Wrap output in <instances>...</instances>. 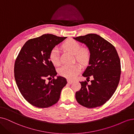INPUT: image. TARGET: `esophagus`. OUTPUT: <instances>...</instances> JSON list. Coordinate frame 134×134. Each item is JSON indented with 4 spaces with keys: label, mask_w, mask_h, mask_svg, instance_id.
I'll use <instances>...</instances> for the list:
<instances>
[{
    "label": "esophagus",
    "mask_w": 134,
    "mask_h": 134,
    "mask_svg": "<svg viewBox=\"0 0 134 134\" xmlns=\"http://www.w3.org/2000/svg\"><path fill=\"white\" fill-rule=\"evenodd\" d=\"M73 82V81H72V80H67V82H68V83H69V84L72 83Z\"/></svg>",
    "instance_id": "34e87169"
}]
</instances>
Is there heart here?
<instances>
[{
    "label": "heart",
    "mask_w": 134,
    "mask_h": 134,
    "mask_svg": "<svg viewBox=\"0 0 134 134\" xmlns=\"http://www.w3.org/2000/svg\"><path fill=\"white\" fill-rule=\"evenodd\" d=\"M62 48L71 54L75 55V59L82 65L85 66L90 59V52L86 48H81L79 43L72 39H69L63 43ZM49 59L51 62L54 66H58L60 63L59 53L57 48L52 49L49 53ZM81 67L78 64L73 65H64L59 69V75L68 80H73L81 71Z\"/></svg>",
    "instance_id": "1"
}]
</instances>
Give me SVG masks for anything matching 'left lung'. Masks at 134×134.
<instances>
[{"mask_svg":"<svg viewBox=\"0 0 134 134\" xmlns=\"http://www.w3.org/2000/svg\"><path fill=\"white\" fill-rule=\"evenodd\" d=\"M73 38L85 44L90 52V66L82 76L93 77L90 84L87 80L80 82L81 88L76 92V100L87 108L101 106L110 100L119 83L121 64L118 53L113 44L96 34Z\"/></svg>","mask_w":134,"mask_h":134,"instance_id":"obj_1","label":"left lung"}]
</instances>
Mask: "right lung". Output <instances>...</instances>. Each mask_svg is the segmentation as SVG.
I'll return each instance as SVG.
<instances>
[{
	"mask_svg": "<svg viewBox=\"0 0 134 134\" xmlns=\"http://www.w3.org/2000/svg\"><path fill=\"white\" fill-rule=\"evenodd\" d=\"M66 38L47 34L31 39L17 56L14 70L16 83L25 100L34 106L47 108L54 105L67 83L63 77L54 79L57 73L49 59L50 51ZM52 78L48 83L46 81Z\"/></svg>",
	"mask_w": 134,
	"mask_h": 134,
	"instance_id": "right-lung-1",
	"label": "right lung"
}]
</instances>
